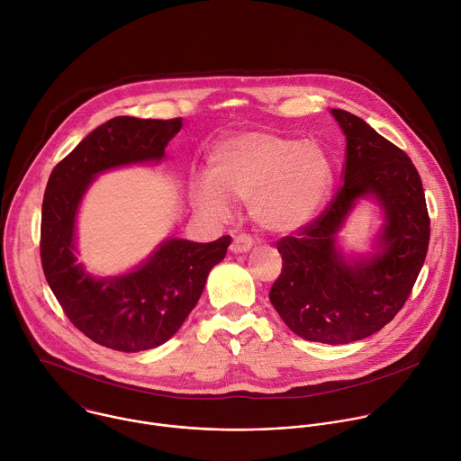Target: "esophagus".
<instances>
[{
    "label": "esophagus",
    "instance_id": "obj_1",
    "mask_svg": "<svg viewBox=\"0 0 461 461\" xmlns=\"http://www.w3.org/2000/svg\"><path fill=\"white\" fill-rule=\"evenodd\" d=\"M252 238L249 236V234H240V236H236L234 240H232V243H230V250L234 252V254H241V252H247V250H250L252 249Z\"/></svg>",
    "mask_w": 461,
    "mask_h": 461
}]
</instances>
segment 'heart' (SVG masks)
Here are the masks:
<instances>
[{
	"instance_id": "heart-1",
	"label": "heart",
	"mask_w": 461,
	"mask_h": 461,
	"mask_svg": "<svg viewBox=\"0 0 461 461\" xmlns=\"http://www.w3.org/2000/svg\"><path fill=\"white\" fill-rule=\"evenodd\" d=\"M209 180L194 189L202 211L227 218L232 202H249L252 220L274 234L306 227L333 184L324 148L313 140L247 131L221 142L209 158Z\"/></svg>"
}]
</instances>
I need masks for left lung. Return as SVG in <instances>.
I'll return each instance as SVG.
<instances>
[{
	"instance_id": "left-lung-1",
	"label": "left lung",
	"mask_w": 461,
	"mask_h": 461,
	"mask_svg": "<svg viewBox=\"0 0 461 461\" xmlns=\"http://www.w3.org/2000/svg\"><path fill=\"white\" fill-rule=\"evenodd\" d=\"M331 115L346 135L344 184L321 216L277 241L283 270L268 297L299 337L348 344L376 333L402 310L425 261L430 220L411 158L357 115ZM366 195L377 198L386 225L379 250L348 264L336 232Z\"/></svg>"
}]
</instances>
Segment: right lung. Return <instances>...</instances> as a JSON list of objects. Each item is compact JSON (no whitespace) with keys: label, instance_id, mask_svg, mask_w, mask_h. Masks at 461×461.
Returning a JSON list of instances; mask_svg holds the SVG:
<instances>
[{"label":"right lung","instance_id":"1","mask_svg":"<svg viewBox=\"0 0 461 461\" xmlns=\"http://www.w3.org/2000/svg\"><path fill=\"white\" fill-rule=\"evenodd\" d=\"M182 119L115 117L65 157L52 171L41 214L45 277L70 322L94 342L126 353L171 339L196 306L207 276L230 245L171 238L133 272L94 277L76 258V216L94 178L108 169L164 158Z\"/></svg>","mask_w":461,"mask_h":461}]
</instances>
